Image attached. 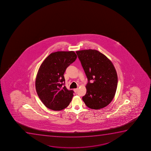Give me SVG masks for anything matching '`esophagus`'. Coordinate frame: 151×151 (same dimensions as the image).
Returning <instances> with one entry per match:
<instances>
[{
  "label": "esophagus",
  "instance_id": "esophagus-1",
  "mask_svg": "<svg viewBox=\"0 0 151 151\" xmlns=\"http://www.w3.org/2000/svg\"><path fill=\"white\" fill-rule=\"evenodd\" d=\"M78 88H75L74 89V91L75 92H77V91H78Z\"/></svg>",
  "mask_w": 151,
  "mask_h": 151
}]
</instances>
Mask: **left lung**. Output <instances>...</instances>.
Wrapping results in <instances>:
<instances>
[{
  "label": "left lung",
  "instance_id": "1",
  "mask_svg": "<svg viewBox=\"0 0 151 151\" xmlns=\"http://www.w3.org/2000/svg\"><path fill=\"white\" fill-rule=\"evenodd\" d=\"M76 52L88 81L83 101L91 109L105 108L113 99L117 89L118 76L115 67L97 50H81Z\"/></svg>",
  "mask_w": 151,
  "mask_h": 151
}]
</instances>
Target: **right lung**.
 Returning <instances> with one entry per match:
<instances>
[{
    "instance_id": "right-lung-1",
    "label": "right lung",
    "mask_w": 151,
    "mask_h": 151,
    "mask_svg": "<svg viewBox=\"0 0 151 151\" xmlns=\"http://www.w3.org/2000/svg\"><path fill=\"white\" fill-rule=\"evenodd\" d=\"M74 51H58L50 53L39 67L35 80L36 91L45 106L60 111L67 108L73 96V91L65 86L64 74L77 59Z\"/></svg>"
}]
</instances>
